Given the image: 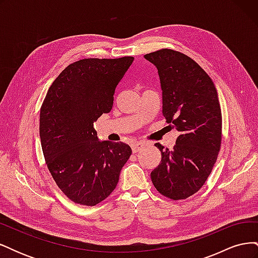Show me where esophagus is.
<instances>
[{"instance_id":"1","label":"esophagus","mask_w":258,"mask_h":258,"mask_svg":"<svg viewBox=\"0 0 258 258\" xmlns=\"http://www.w3.org/2000/svg\"><path fill=\"white\" fill-rule=\"evenodd\" d=\"M143 147H144V144H143V143H139V142L134 143V144H132V146H131V148H132V152H134V153H138V152H140V151L142 150Z\"/></svg>"}]
</instances>
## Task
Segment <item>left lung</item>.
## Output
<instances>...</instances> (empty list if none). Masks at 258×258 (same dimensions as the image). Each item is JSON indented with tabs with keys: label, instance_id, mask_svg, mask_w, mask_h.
I'll return each instance as SVG.
<instances>
[{
	"label": "left lung",
	"instance_id": "left-lung-1",
	"mask_svg": "<svg viewBox=\"0 0 258 258\" xmlns=\"http://www.w3.org/2000/svg\"><path fill=\"white\" fill-rule=\"evenodd\" d=\"M144 58L158 70L162 115L179 132L172 151L158 144L161 161L152 171V182L162 196L183 200L204 186L221 150L217 91L205 70L182 52L162 48Z\"/></svg>",
	"mask_w": 258,
	"mask_h": 258
}]
</instances>
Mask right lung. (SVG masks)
<instances>
[{
  "mask_svg": "<svg viewBox=\"0 0 258 258\" xmlns=\"http://www.w3.org/2000/svg\"><path fill=\"white\" fill-rule=\"evenodd\" d=\"M134 60L75 61L46 93L40 114L44 158L59 189L75 204L93 207L110 196L132 153L122 142L98 141L93 122L111 112L116 86Z\"/></svg>",
  "mask_w": 258,
  "mask_h": 258,
  "instance_id": "obj_1",
  "label": "right lung"
}]
</instances>
